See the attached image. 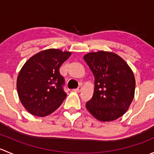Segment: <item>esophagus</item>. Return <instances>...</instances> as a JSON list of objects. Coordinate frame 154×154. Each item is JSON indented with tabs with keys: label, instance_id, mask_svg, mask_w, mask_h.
Wrapping results in <instances>:
<instances>
[{
	"label": "esophagus",
	"instance_id": "1",
	"mask_svg": "<svg viewBox=\"0 0 154 154\" xmlns=\"http://www.w3.org/2000/svg\"><path fill=\"white\" fill-rule=\"evenodd\" d=\"M81 89H82V87L81 86H79L78 88H76V89H73V91H75V92H80Z\"/></svg>",
	"mask_w": 154,
	"mask_h": 154
}]
</instances>
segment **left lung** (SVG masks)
I'll return each mask as SVG.
<instances>
[{
    "instance_id": "left-lung-1",
    "label": "left lung",
    "mask_w": 154,
    "mask_h": 154,
    "mask_svg": "<svg viewBox=\"0 0 154 154\" xmlns=\"http://www.w3.org/2000/svg\"><path fill=\"white\" fill-rule=\"evenodd\" d=\"M83 59L94 77L93 96L86 109L100 122H112L123 116L134 98L136 80L127 63L113 52L88 53Z\"/></svg>"
}]
</instances>
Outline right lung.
<instances>
[{
  "label": "right lung",
  "instance_id": "add662e5",
  "mask_svg": "<svg viewBox=\"0 0 154 154\" xmlns=\"http://www.w3.org/2000/svg\"><path fill=\"white\" fill-rule=\"evenodd\" d=\"M71 55L60 49L44 50L24 63L17 77L20 101L29 113L45 117L54 112L66 97L60 68Z\"/></svg>",
  "mask_w": 154,
  "mask_h": 154
}]
</instances>
